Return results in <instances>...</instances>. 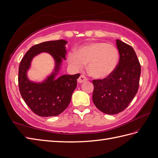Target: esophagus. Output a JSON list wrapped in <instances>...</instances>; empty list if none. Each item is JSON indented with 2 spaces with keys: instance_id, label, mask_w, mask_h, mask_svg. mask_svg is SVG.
Returning <instances> with one entry per match:
<instances>
[{
  "instance_id": "34e87169",
  "label": "esophagus",
  "mask_w": 158,
  "mask_h": 158,
  "mask_svg": "<svg viewBox=\"0 0 158 158\" xmlns=\"http://www.w3.org/2000/svg\"><path fill=\"white\" fill-rule=\"evenodd\" d=\"M88 79H87V78H86L85 76H84V75H81L80 76L79 78H78V82H79V83H82L83 82H84V81H86Z\"/></svg>"
}]
</instances>
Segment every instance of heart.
<instances>
[{
	"label": "heart",
	"instance_id": "obj_1",
	"mask_svg": "<svg viewBox=\"0 0 158 158\" xmlns=\"http://www.w3.org/2000/svg\"><path fill=\"white\" fill-rule=\"evenodd\" d=\"M68 61L76 70L88 64L89 74L95 78H105L113 73L118 61V52L114 45L105 42H92L69 53Z\"/></svg>",
	"mask_w": 158,
	"mask_h": 158
}]
</instances>
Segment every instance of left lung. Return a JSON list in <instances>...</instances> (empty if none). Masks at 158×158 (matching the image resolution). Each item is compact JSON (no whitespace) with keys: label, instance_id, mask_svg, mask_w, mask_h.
Returning a JSON list of instances; mask_svg holds the SVG:
<instances>
[{"label":"left lung","instance_id":"1","mask_svg":"<svg viewBox=\"0 0 158 158\" xmlns=\"http://www.w3.org/2000/svg\"><path fill=\"white\" fill-rule=\"evenodd\" d=\"M119 52L118 63L111 74L92 80V101L101 112L115 114L129 106L139 85L141 66L131 46L116 40Z\"/></svg>","mask_w":158,"mask_h":158}]
</instances>
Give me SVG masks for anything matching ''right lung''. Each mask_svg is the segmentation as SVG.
I'll return each instance as SVG.
<instances>
[{"mask_svg":"<svg viewBox=\"0 0 158 158\" xmlns=\"http://www.w3.org/2000/svg\"><path fill=\"white\" fill-rule=\"evenodd\" d=\"M67 41L60 40L45 41L31 48L23 57L19 68L18 82L23 99L34 113L40 117H53L66 109L77 86L80 74L57 77L62 59L66 60ZM50 53L56 61L55 71L44 83L28 80L26 71L32 57L41 52Z\"/></svg>","mask_w":158,"mask_h":158,"instance_id":"obj_1","label":"right lung"}]
</instances>
